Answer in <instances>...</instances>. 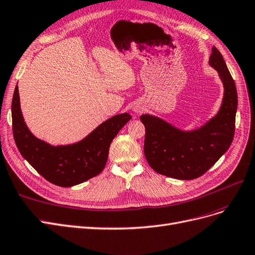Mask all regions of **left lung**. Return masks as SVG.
Here are the masks:
<instances>
[{"label":"left lung","instance_id":"obj_1","mask_svg":"<svg viewBox=\"0 0 255 255\" xmlns=\"http://www.w3.org/2000/svg\"><path fill=\"white\" fill-rule=\"evenodd\" d=\"M210 64L223 80L225 95L217 116L203 127L184 132L149 114L139 118L145 126V157L158 174L180 180L198 178L214 165L233 141L237 109L234 79L215 46Z\"/></svg>","mask_w":255,"mask_h":255}]
</instances>
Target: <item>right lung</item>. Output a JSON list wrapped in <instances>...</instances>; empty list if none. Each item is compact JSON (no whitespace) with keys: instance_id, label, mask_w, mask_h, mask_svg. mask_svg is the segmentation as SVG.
Listing matches in <instances>:
<instances>
[{"instance_id":"right-lung-1","label":"right lung","mask_w":255,"mask_h":255,"mask_svg":"<svg viewBox=\"0 0 255 255\" xmlns=\"http://www.w3.org/2000/svg\"><path fill=\"white\" fill-rule=\"evenodd\" d=\"M12 133L19 151L48 182L69 187L101 174L108 160L109 147L119 131L131 120L128 113L104 122L83 141L68 146H51L31 134L24 123L19 90L11 103Z\"/></svg>"}]
</instances>
